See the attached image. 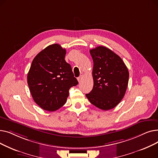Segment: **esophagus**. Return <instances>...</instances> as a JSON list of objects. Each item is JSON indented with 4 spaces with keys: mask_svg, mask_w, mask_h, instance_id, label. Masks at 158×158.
I'll list each match as a JSON object with an SVG mask.
<instances>
[{
    "mask_svg": "<svg viewBox=\"0 0 158 158\" xmlns=\"http://www.w3.org/2000/svg\"><path fill=\"white\" fill-rule=\"evenodd\" d=\"M82 77H83V73H81V74L80 75V76L77 78L78 81H79V82H81V80H82Z\"/></svg>",
    "mask_w": 158,
    "mask_h": 158,
    "instance_id": "1",
    "label": "esophagus"
}]
</instances>
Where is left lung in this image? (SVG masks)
Listing matches in <instances>:
<instances>
[{
    "instance_id": "obj_1",
    "label": "left lung",
    "mask_w": 158,
    "mask_h": 158,
    "mask_svg": "<svg viewBox=\"0 0 158 158\" xmlns=\"http://www.w3.org/2000/svg\"><path fill=\"white\" fill-rule=\"evenodd\" d=\"M94 61V87L86 94L98 108L109 110L117 106L126 94L129 73L121 57L111 50L98 46L89 51Z\"/></svg>"
}]
</instances>
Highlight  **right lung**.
<instances>
[{
	"label": "right lung",
	"instance_id": "obj_1",
	"mask_svg": "<svg viewBox=\"0 0 158 158\" xmlns=\"http://www.w3.org/2000/svg\"><path fill=\"white\" fill-rule=\"evenodd\" d=\"M65 48L56 44L47 47L33 60L27 84L35 102L44 110L54 111L66 102L71 87L78 84L71 66L64 60Z\"/></svg>",
	"mask_w": 158,
	"mask_h": 158
}]
</instances>
